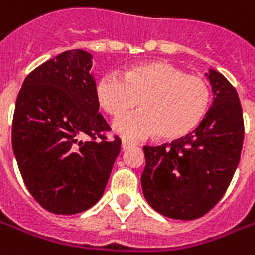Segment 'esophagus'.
<instances>
[{
	"label": "esophagus",
	"mask_w": 255,
	"mask_h": 255,
	"mask_svg": "<svg viewBox=\"0 0 255 255\" xmlns=\"http://www.w3.org/2000/svg\"><path fill=\"white\" fill-rule=\"evenodd\" d=\"M131 146H134V142H131V141H128V139H123V141H121V148H123V149H128V148H131Z\"/></svg>",
	"instance_id": "esophagus-1"
}]
</instances>
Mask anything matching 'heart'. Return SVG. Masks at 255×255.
Returning <instances> with one entry per match:
<instances>
[{"mask_svg": "<svg viewBox=\"0 0 255 255\" xmlns=\"http://www.w3.org/2000/svg\"><path fill=\"white\" fill-rule=\"evenodd\" d=\"M96 100L117 119L138 106L142 111L116 121L121 135L141 139L155 134L163 141L188 136L206 117L212 92L203 77L188 75L168 62H148L127 69L123 76L106 73L97 80Z\"/></svg>", "mask_w": 255, "mask_h": 255, "instance_id": "b5f03b06", "label": "heart"}]
</instances>
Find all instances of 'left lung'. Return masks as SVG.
Here are the masks:
<instances>
[{"label":"left lung","instance_id":"left-lung-1","mask_svg":"<svg viewBox=\"0 0 255 255\" xmlns=\"http://www.w3.org/2000/svg\"><path fill=\"white\" fill-rule=\"evenodd\" d=\"M209 80L215 101L200 126L171 144L144 146V196L171 219L206 215L223 198L240 162L244 121L239 94L216 70H210Z\"/></svg>","mask_w":255,"mask_h":255}]
</instances>
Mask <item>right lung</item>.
Segmentation results:
<instances>
[{
  "label": "right lung",
  "instance_id": "right-lung-1",
  "mask_svg": "<svg viewBox=\"0 0 255 255\" xmlns=\"http://www.w3.org/2000/svg\"><path fill=\"white\" fill-rule=\"evenodd\" d=\"M92 55L67 50L33 69L16 97L12 148L33 199L55 215L99 202L121 139L99 113Z\"/></svg>",
  "mask_w": 255,
  "mask_h": 255
}]
</instances>
